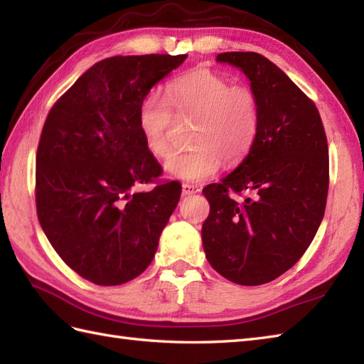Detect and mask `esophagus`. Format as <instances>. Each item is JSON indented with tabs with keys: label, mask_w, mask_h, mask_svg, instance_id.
Listing matches in <instances>:
<instances>
[{
	"label": "esophagus",
	"mask_w": 364,
	"mask_h": 364,
	"mask_svg": "<svg viewBox=\"0 0 364 364\" xmlns=\"http://www.w3.org/2000/svg\"><path fill=\"white\" fill-rule=\"evenodd\" d=\"M197 192H200V189L197 186H194V184H189V183H184L183 184V196H192V194H197Z\"/></svg>",
	"instance_id": "34e87169"
}]
</instances>
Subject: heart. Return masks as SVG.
<instances>
[{"label":"heart","instance_id":"b5f03b06","mask_svg":"<svg viewBox=\"0 0 364 364\" xmlns=\"http://www.w3.org/2000/svg\"><path fill=\"white\" fill-rule=\"evenodd\" d=\"M259 100L249 86H233L225 76L197 67L178 75L166 86L164 98L145 95L137 111L144 144L156 158L170 150L175 119H194L188 150L166 161L167 173L184 181H203L222 166L242 161L259 131Z\"/></svg>","mask_w":364,"mask_h":364}]
</instances>
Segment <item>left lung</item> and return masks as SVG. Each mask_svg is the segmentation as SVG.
I'll list each match as a JSON object with an SVG mask.
<instances>
[{"mask_svg": "<svg viewBox=\"0 0 364 364\" xmlns=\"http://www.w3.org/2000/svg\"><path fill=\"white\" fill-rule=\"evenodd\" d=\"M218 60L245 73L261 115L250 153L220 183L203 189L210 215L202 241L222 277L258 286L296 264L321 225L328 194L327 136L313 100L267 58L231 51Z\"/></svg>", "mask_w": 364, "mask_h": 364, "instance_id": "1", "label": "left lung"}]
</instances>
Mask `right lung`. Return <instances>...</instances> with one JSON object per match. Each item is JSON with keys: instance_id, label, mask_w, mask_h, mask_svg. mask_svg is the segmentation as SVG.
Listing matches in <instances>:
<instances>
[{"instance_id": "obj_1", "label": "right lung", "mask_w": 364, "mask_h": 364, "mask_svg": "<svg viewBox=\"0 0 364 364\" xmlns=\"http://www.w3.org/2000/svg\"><path fill=\"white\" fill-rule=\"evenodd\" d=\"M188 54L114 56L82 73L53 105L36 156L37 218L65 264L100 286L150 266L181 184L161 181L137 111ZM154 182L136 193L139 183Z\"/></svg>"}]
</instances>
